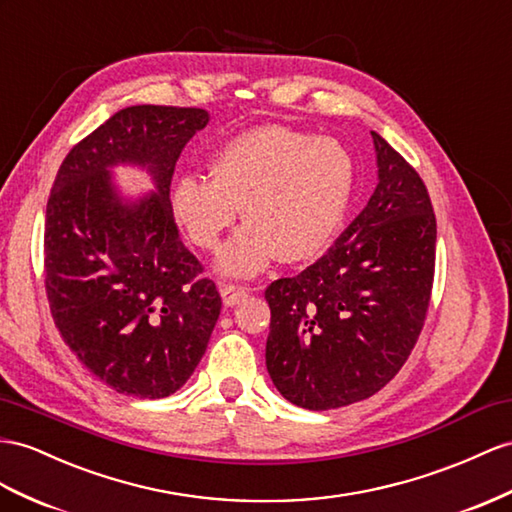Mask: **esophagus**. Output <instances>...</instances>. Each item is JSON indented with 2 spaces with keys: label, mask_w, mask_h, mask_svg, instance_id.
I'll return each mask as SVG.
<instances>
[{
  "label": "esophagus",
  "mask_w": 512,
  "mask_h": 512,
  "mask_svg": "<svg viewBox=\"0 0 512 512\" xmlns=\"http://www.w3.org/2000/svg\"><path fill=\"white\" fill-rule=\"evenodd\" d=\"M220 296H222V303H225V307H233L238 305L240 300H244L248 296L246 287H240V285H220Z\"/></svg>",
  "instance_id": "34e87169"
}]
</instances>
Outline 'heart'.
Listing matches in <instances>:
<instances>
[{
	"label": "heart",
	"mask_w": 512,
	"mask_h": 512,
	"mask_svg": "<svg viewBox=\"0 0 512 512\" xmlns=\"http://www.w3.org/2000/svg\"><path fill=\"white\" fill-rule=\"evenodd\" d=\"M209 173L175 183L173 212L196 246L216 251L242 205L246 225L218 257L229 277H255L277 255L287 264L318 257L342 225L355 183L342 142L279 125L229 140Z\"/></svg>",
	"instance_id": "obj_1"
}]
</instances>
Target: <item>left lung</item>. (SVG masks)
I'll return each instance as SVG.
<instances>
[{"label":"left lung","mask_w":512,"mask_h":512,"mask_svg":"<svg viewBox=\"0 0 512 512\" xmlns=\"http://www.w3.org/2000/svg\"><path fill=\"white\" fill-rule=\"evenodd\" d=\"M378 183L316 264L268 285L266 368L309 411L374 396L409 359L435 277L437 220L422 177L372 131Z\"/></svg>","instance_id":"1"}]
</instances>
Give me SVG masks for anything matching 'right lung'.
<instances>
[{
	"instance_id": "1",
	"label": "right lung",
	"mask_w": 512,
	"mask_h": 512,
	"mask_svg": "<svg viewBox=\"0 0 512 512\" xmlns=\"http://www.w3.org/2000/svg\"><path fill=\"white\" fill-rule=\"evenodd\" d=\"M201 108L119 110L64 157L45 214V290L67 346L125 396L166 398L186 385L222 300L183 242L170 181ZM119 163L147 167L156 192L125 202Z\"/></svg>"
}]
</instances>
